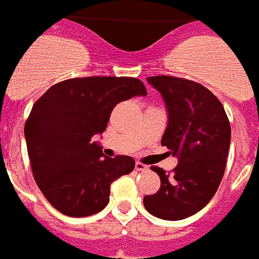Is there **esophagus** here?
<instances>
[{
    "label": "esophagus",
    "mask_w": 259,
    "mask_h": 259,
    "mask_svg": "<svg viewBox=\"0 0 259 259\" xmlns=\"http://www.w3.org/2000/svg\"><path fill=\"white\" fill-rule=\"evenodd\" d=\"M135 169L136 171H147V169H148V167H147L146 164H143V163L138 162L135 164Z\"/></svg>",
    "instance_id": "esophagus-1"
}]
</instances>
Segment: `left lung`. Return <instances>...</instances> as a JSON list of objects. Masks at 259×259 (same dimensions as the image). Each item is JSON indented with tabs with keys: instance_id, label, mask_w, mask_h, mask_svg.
<instances>
[{
	"instance_id": "8db88e82",
	"label": "left lung",
	"mask_w": 259,
	"mask_h": 259,
	"mask_svg": "<svg viewBox=\"0 0 259 259\" xmlns=\"http://www.w3.org/2000/svg\"><path fill=\"white\" fill-rule=\"evenodd\" d=\"M147 81L164 99L168 125L162 146L179 162L169 172L151 167L160 178V188L144 196L143 204L154 217L179 221L202 210L218 190L230 148V123L218 97L199 82L174 76Z\"/></svg>"
}]
</instances>
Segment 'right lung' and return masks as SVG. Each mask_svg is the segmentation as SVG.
<instances>
[{"instance_id":"right-lung-1","label":"right lung","mask_w":259,"mask_h":259,"mask_svg":"<svg viewBox=\"0 0 259 259\" xmlns=\"http://www.w3.org/2000/svg\"><path fill=\"white\" fill-rule=\"evenodd\" d=\"M147 95L135 77L88 76L52 85L25 121L33 178L49 203L68 217H88L108 204L112 182L132 172L127 155L103 156L92 142L103 134L115 105Z\"/></svg>"}]
</instances>
